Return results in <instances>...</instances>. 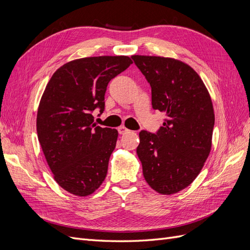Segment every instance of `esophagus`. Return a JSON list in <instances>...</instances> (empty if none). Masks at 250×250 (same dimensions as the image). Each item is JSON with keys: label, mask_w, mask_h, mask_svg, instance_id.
<instances>
[{"label": "esophagus", "mask_w": 250, "mask_h": 250, "mask_svg": "<svg viewBox=\"0 0 250 250\" xmlns=\"http://www.w3.org/2000/svg\"><path fill=\"white\" fill-rule=\"evenodd\" d=\"M118 131H119L120 134H124V133L128 132V129H127L126 127H124V126H120V127L118 128Z\"/></svg>", "instance_id": "obj_1"}]
</instances>
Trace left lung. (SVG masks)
<instances>
[{
    "instance_id": "8db88e82",
    "label": "left lung",
    "mask_w": 250,
    "mask_h": 250,
    "mask_svg": "<svg viewBox=\"0 0 250 250\" xmlns=\"http://www.w3.org/2000/svg\"><path fill=\"white\" fill-rule=\"evenodd\" d=\"M151 86L152 107L166 113L156 133L140 132L137 153L148 185L163 195L184 190L210 152L215 113L203 81L180 60L132 55Z\"/></svg>"
}]
</instances>
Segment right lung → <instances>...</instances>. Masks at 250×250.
I'll list each match as a JSON object with an SVG mask.
<instances>
[{
    "label": "right lung",
    "instance_id": "1",
    "mask_svg": "<svg viewBox=\"0 0 250 250\" xmlns=\"http://www.w3.org/2000/svg\"><path fill=\"white\" fill-rule=\"evenodd\" d=\"M132 63L128 56L75 59L53 74L40 102L37 137L56 183L87 196L101 186L118 130L97 126L93 111L104 110L108 82Z\"/></svg>",
    "mask_w": 250,
    "mask_h": 250
}]
</instances>
